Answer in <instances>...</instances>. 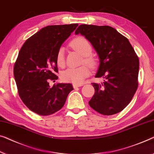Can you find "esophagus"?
Instances as JSON below:
<instances>
[{"label":"esophagus","instance_id":"1","mask_svg":"<svg viewBox=\"0 0 154 154\" xmlns=\"http://www.w3.org/2000/svg\"><path fill=\"white\" fill-rule=\"evenodd\" d=\"M84 84H73V87H74V88H76L77 87H80V86H83Z\"/></svg>","mask_w":154,"mask_h":154}]
</instances>
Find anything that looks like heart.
<instances>
[{
    "label": "heart",
    "instance_id": "b5f03b06",
    "mask_svg": "<svg viewBox=\"0 0 154 154\" xmlns=\"http://www.w3.org/2000/svg\"><path fill=\"white\" fill-rule=\"evenodd\" d=\"M71 46L75 50L84 56V61L94 67L96 64V60L90 55L92 53V46L89 42L83 37H79L71 42ZM64 48L60 47L56 54V62L59 66H63L65 63ZM90 75V70L86 66H82L78 68H70L64 70L61 74L63 81L70 82L74 84H81L84 79Z\"/></svg>",
    "mask_w": 154,
    "mask_h": 154
}]
</instances>
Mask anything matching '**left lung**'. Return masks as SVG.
<instances>
[{"mask_svg": "<svg viewBox=\"0 0 154 154\" xmlns=\"http://www.w3.org/2000/svg\"><path fill=\"white\" fill-rule=\"evenodd\" d=\"M89 41L99 58L93 83L95 94L88 102L91 107L103 115L119 113L130 103L137 91L139 59L128 40L109 26L82 24L75 31Z\"/></svg>", "mask_w": 154, "mask_h": 154, "instance_id": "1", "label": "left lung"}]
</instances>
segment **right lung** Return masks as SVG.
Listing matches in <instances>:
<instances>
[{
    "label": "right lung",
    "mask_w": 154,
    "mask_h": 154,
    "mask_svg": "<svg viewBox=\"0 0 154 154\" xmlns=\"http://www.w3.org/2000/svg\"><path fill=\"white\" fill-rule=\"evenodd\" d=\"M77 26H47L28 39L19 51L14 66L19 95L26 106L39 115L60 110L73 90L71 84L58 83L51 87L49 81L58 79L56 54Z\"/></svg>",
    "instance_id": "obj_1"
}]
</instances>
